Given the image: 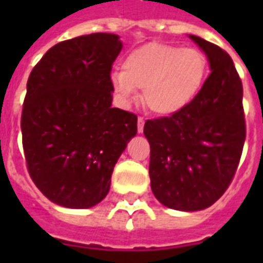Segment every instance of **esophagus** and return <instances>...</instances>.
Instances as JSON below:
<instances>
[{
  "label": "esophagus",
  "mask_w": 263,
  "mask_h": 263,
  "mask_svg": "<svg viewBox=\"0 0 263 263\" xmlns=\"http://www.w3.org/2000/svg\"><path fill=\"white\" fill-rule=\"evenodd\" d=\"M143 126H145V120H143L142 117H139V118H138V132H139V134H142L143 132Z\"/></svg>",
  "instance_id": "obj_1"
}]
</instances>
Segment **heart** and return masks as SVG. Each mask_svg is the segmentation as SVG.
Segmentation results:
<instances>
[{
    "label": "heart",
    "mask_w": 263,
    "mask_h": 263,
    "mask_svg": "<svg viewBox=\"0 0 263 263\" xmlns=\"http://www.w3.org/2000/svg\"><path fill=\"white\" fill-rule=\"evenodd\" d=\"M207 58L196 48L151 42L134 49L122 60V70L109 74V86L124 105L137 98L162 117L177 114L198 96L207 77Z\"/></svg>",
    "instance_id": "heart-1"
}]
</instances>
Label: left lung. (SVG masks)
Wrapping results in <instances>:
<instances>
[{
	"mask_svg": "<svg viewBox=\"0 0 263 263\" xmlns=\"http://www.w3.org/2000/svg\"><path fill=\"white\" fill-rule=\"evenodd\" d=\"M189 37L207 56L211 73L193 103L143 126L152 192L179 211L207 209L224 194L245 142L242 84L232 59L217 45Z\"/></svg>",
	"mask_w": 263,
	"mask_h": 263,
	"instance_id": "left-lung-1",
	"label": "left lung"
}]
</instances>
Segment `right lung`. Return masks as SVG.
Here are the masks:
<instances>
[{
	"instance_id": "obj_1",
	"label": "right lung",
	"mask_w": 263,
	"mask_h": 263,
	"mask_svg": "<svg viewBox=\"0 0 263 263\" xmlns=\"http://www.w3.org/2000/svg\"><path fill=\"white\" fill-rule=\"evenodd\" d=\"M122 42L91 33L54 45L26 84L22 143L32 180L67 209H90L108 194L111 175L137 135V115L112 107L109 73Z\"/></svg>"
}]
</instances>
